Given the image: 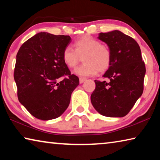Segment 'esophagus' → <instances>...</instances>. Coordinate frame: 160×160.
I'll return each instance as SVG.
<instances>
[{
    "label": "esophagus",
    "instance_id": "1",
    "mask_svg": "<svg viewBox=\"0 0 160 160\" xmlns=\"http://www.w3.org/2000/svg\"><path fill=\"white\" fill-rule=\"evenodd\" d=\"M87 79L86 78H80V83H83Z\"/></svg>",
    "mask_w": 160,
    "mask_h": 160
}]
</instances>
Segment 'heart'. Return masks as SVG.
<instances>
[{
	"mask_svg": "<svg viewBox=\"0 0 160 160\" xmlns=\"http://www.w3.org/2000/svg\"><path fill=\"white\" fill-rule=\"evenodd\" d=\"M75 49L70 47L64 48L62 58L64 63L73 68L83 57L84 63L75 70V73L82 77L92 76L98 70L104 72L112 63V52L108 46L101 44L91 36H84L74 42Z\"/></svg>",
	"mask_w": 160,
	"mask_h": 160,
	"instance_id": "heart-1",
	"label": "heart"
}]
</instances>
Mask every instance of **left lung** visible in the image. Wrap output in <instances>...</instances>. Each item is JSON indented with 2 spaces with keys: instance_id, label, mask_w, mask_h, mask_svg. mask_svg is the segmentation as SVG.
Returning <instances> with one entry per match:
<instances>
[{
  "instance_id": "obj_1",
  "label": "left lung",
  "mask_w": 160,
  "mask_h": 160,
  "mask_svg": "<svg viewBox=\"0 0 160 160\" xmlns=\"http://www.w3.org/2000/svg\"><path fill=\"white\" fill-rule=\"evenodd\" d=\"M112 52V63L103 77L109 81L94 80L91 102L100 114L123 117L128 114L143 92L146 72L141 51L132 37L118 30L99 33Z\"/></svg>"
}]
</instances>
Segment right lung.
Masks as SVG:
<instances>
[{"mask_svg":"<svg viewBox=\"0 0 160 160\" xmlns=\"http://www.w3.org/2000/svg\"><path fill=\"white\" fill-rule=\"evenodd\" d=\"M70 42L68 35L39 32L27 40L17 53L14 79L19 102L38 119L59 117L79 85V78L70 73L62 58Z\"/></svg>","mask_w":160,"mask_h":160,"instance_id":"right-lung-1","label":"right lung"}]
</instances>
